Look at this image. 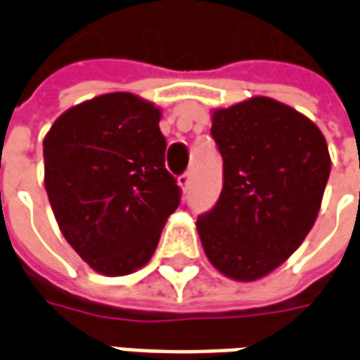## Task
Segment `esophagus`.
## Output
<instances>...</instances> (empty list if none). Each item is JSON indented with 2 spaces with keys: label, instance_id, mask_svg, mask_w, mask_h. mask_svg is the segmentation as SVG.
<instances>
[{
  "label": "esophagus",
  "instance_id": "1",
  "mask_svg": "<svg viewBox=\"0 0 360 360\" xmlns=\"http://www.w3.org/2000/svg\"><path fill=\"white\" fill-rule=\"evenodd\" d=\"M191 181H193V173L185 172L183 175H179V185L183 187V191H188L191 187Z\"/></svg>",
  "mask_w": 360,
  "mask_h": 360
}]
</instances>
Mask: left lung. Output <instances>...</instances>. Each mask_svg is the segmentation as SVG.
<instances>
[{
  "label": "left lung",
  "mask_w": 360,
  "mask_h": 360,
  "mask_svg": "<svg viewBox=\"0 0 360 360\" xmlns=\"http://www.w3.org/2000/svg\"><path fill=\"white\" fill-rule=\"evenodd\" d=\"M224 187L196 219L204 252L227 278L252 281L299 249L316 221L330 154L310 119L257 96L214 111Z\"/></svg>",
  "instance_id": "obj_1"
}]
</instances>
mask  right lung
<instances>
[{
    "instance_id": "right-lung-1",
    "label": "right lung",
    "mask_w": 360,
    "mask_h": 360,
    "mask_svg": "<svg viewBox=\"0 0 360 360\" xmlns=\"http://www.w3.org/2000/svg\"><path fill=\"white\" fill-rule=\"evenodd\" d=\"M44 162L59 229L90 268L125 276L148 262L181 202L158 108L129 92L79 103L46 134Z\"/></svg>"
}]
</instances>
